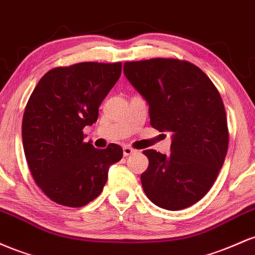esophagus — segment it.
I'll list each match as a JSON object with an SVG mask.
<instances>
[{
  "label": "esophagus",
  "instance_id": "obj_1",
  "mask_svg": "<svg viewBox=\"0 0 255 255\" xmlns=\"http://www.w3.org/2000/svg\"><path fill=\"white\" fill-rule=\"evenodd\" d=\"M135 149H133V148H131V147H128V145H125L124 148H123V153H124V156H128V155H131V154H133L135 153Z\"/></svg>",
  "mask_w": 255,
  "mask_h": 255
}]
</instances>
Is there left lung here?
<instances>
[{
    "instance_id": "left-lung-1",
    "label": "left lung",
    "mask_w": 255,
    "mask_h": 255,
    "mask_svg": "<svg viewBox=\"0 0 255 255\" xmlns=\"http://www.w3.org/2000/svg\"><path fill=\"white\" fill-rule=\"evenodd\" d=\"M124 73L149 105L150 125L172 133L168 155L143 150L149 159L141 182L153 204L178 211L212 188L229 145L227 113L219 91L189 61L149 59L124 64Z\"/></svg>"
}]
</instances>
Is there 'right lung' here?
Segmentation results:
<instances>
[{"instance_id": "obj_1", "label": "right lung", "mask_w": 255, "mask_h": 255, "mask_svg": "<svg viewBox=\"0 0 255 255\" xmlns=\"http://www.w3.org/2000/svg\"><path fill=\"white\" fill-rule=\"evenodd\" d=\"M122 74V62H79L55 67L39 79L22 117V144L36 184L51 201L82 207L101 194L110 166L123 158L111 143L84 142L99 107Z\"/></svg>"}]
</instances>
